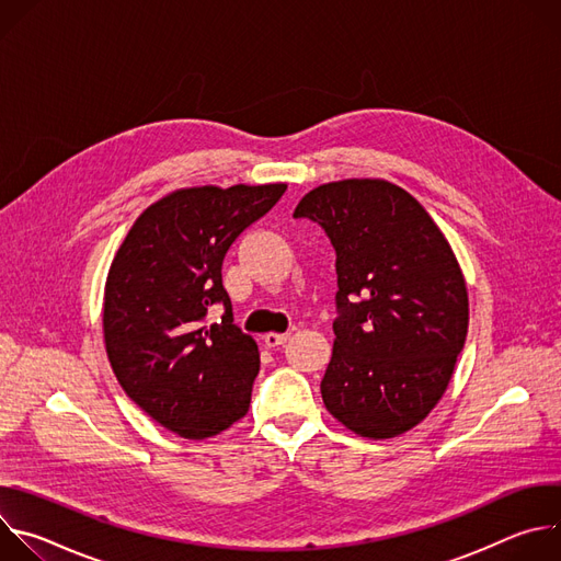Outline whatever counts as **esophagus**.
I'll use <instances>...</instances> for the list:
<instances>
[{
    "label": "esophagus",
    "instance_id": "obj_1",
    "mask_svg": "<svg viewBox=\"0 0 561 561\" xmlns=\"http://www.w3.org/2000/svg\"><path fill=\"white\" fill-rule=\"evenodd\" d=\"M262 340H264V344H266V346L275 348V346L286 344V342L290 340V335H288V333H266Z\"/></svg>",
    "mask_w": 561,
    "mask_h": 561
}]
</instances>
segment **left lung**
I'll return each instance as SVG.
<instances>
[{"instance_id": "1", "label": "left lung", "mask_w": 561, "mask_h": 561, "mask_svg": "<svg viewBox=\"0 0 561 561\" xmlns=\"http://www.w3.org/2000/svg\"><path fill=\"white\" fill-rule=\"evenodd\" d=\"M295 217L317 221L337 253L327 411L355 435L397 437L428 417L468 333V290L426 208L386 180L312 188Z\"/></svg>"}]
</instances>
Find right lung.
Listing matches in <instances>:
<instances>
[{
  "label": "right lung",
  "mask_w": 561,
  "mask_h": 561,
  "mask_svg": "<svg viewBox=\"0 0 561 561\" xmlns=\"http://www.w3.org/2000/svg\"><path fill=\"white\" fill-rule=\"evenodd\" d=\"M286 184L193 186L150 204L113 257L104 344L117 381L157 424L206 439L242 420L260 373L257 342L232 324L221 264ZM225 306L221 323L207 314Z\"/></svg>",
  "instance_id": "1"
}]
</instances>
